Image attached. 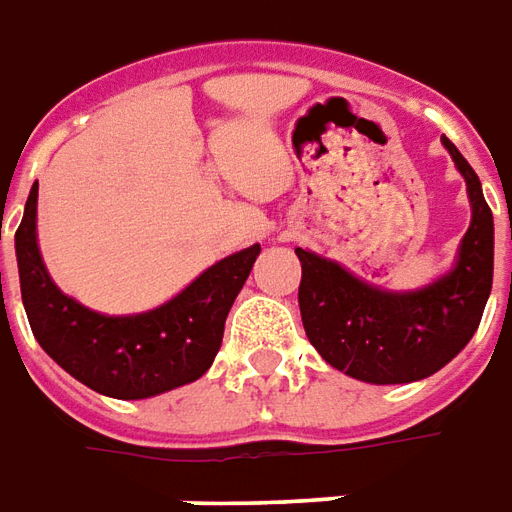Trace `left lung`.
I'll use <instances>...</instances> for the list:
<instances>
[{"label": "left lung", "mask_w": 512, "mask_h": 512, "mask_svg": "<svg viewBox=\"0 0 512 512\" xmlns=\"http://www.w3.org/2000/svg\"><path fill=\"white\" fill-rule=\"evenodd\" d=\"M466 179L471 226L458 264L416 292H383L336 262L295 248L303 278L300 317L317 353L350 378L391 386L430 378L469 344L494 284V217L477 173L441 137Z\"/></svg>", "instance_id": "left-lung-1"}]
</instances>
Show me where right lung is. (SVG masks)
<instances>
[{
    "label": "right lung",
    "instance_id": "right-lung-1",
    "mask_svg": "<svg viewBox=\"0 0 512 512\" xmlns=\"http://www.w3.org/2000/svg\"><path fill=\"white\" fill-rule=\"evenodd\" d=\"M38 184L16 231L21 300L35 339L68 375L115 400H146L204 375L215 361L234 297L248 281L259 245L231 253L165 306L107 317L63 295L46 273L35 239Z\"/></svg>",
    "mask_w": 512,
    "mask_h": 512
}]
</instances>
